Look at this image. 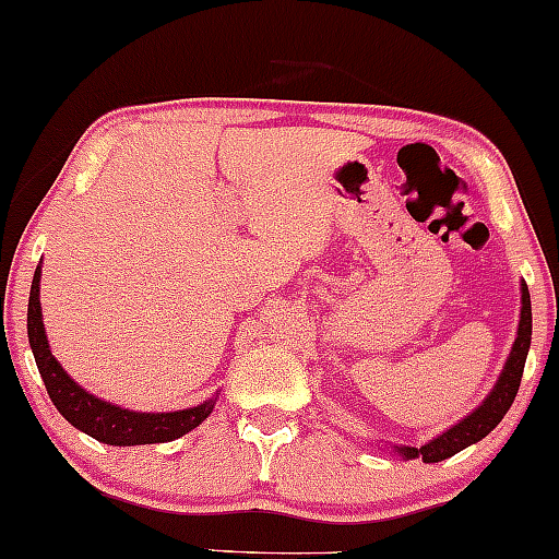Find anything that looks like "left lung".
<instances>
[{"label":"left lung","mask_w":559,"mask_h":559,"mask_svg":"<svg viewBox=\"0 0 559 559\" xmlns=\"http://www.w3.org/2000/svg\"><path fill=\"white\" fill-rule=\"evenodd\" d=\"M528 346H532V300H528V287L524 282V285H521V321L516 342L511 346L503 372L498 377L496 388L490 390V395L485 397L469 416L462 418V421L452 426V429L439 433L437 439L426 441L424 447H395V452L401 454L403 460H416V456H421L424 462H441L447 460V456L462 452L465 447L475 444V441L488 437V433L503 421L513 397L519 393Z\"/></svg>","instance_id":"obj_1"}]
</instances>
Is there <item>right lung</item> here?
<instances>
[{"label":"right lung","mask_w":559,"mask_h":559,"mask_svg":"<svg viewBox=\"0 0 559 559\" xmlns=\"http://www.w3.org/2000/svg\"><path fill=\"white\" fill-rule=\"evenodd\" d=\"M27 338L38 365V372L46 382L50 401L71 426L90 433L92 439L112 447H135V444H162L185 437L187 431L198 429L213 413L215 397L194 408L171 411V413H138L120 408L107 401H99L84 388H79L71 377L63 372L53 354H50L46 329L40 318V266L35 270L31 302H27Z\"/></svg>","instance_id":"obj_1"}]
</instances>
